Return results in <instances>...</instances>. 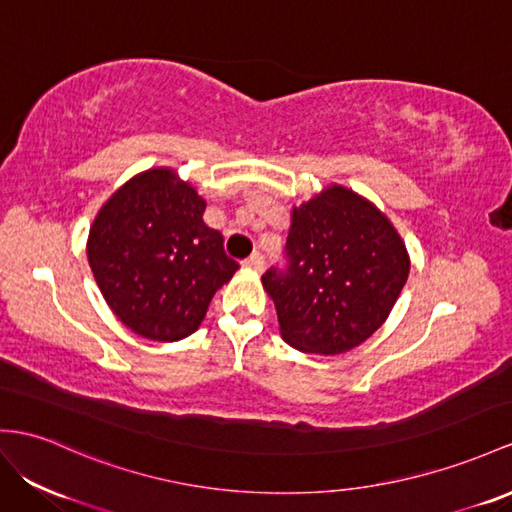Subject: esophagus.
Instances as JSON below:
<instances>
[{
	"mask_svg": "<svg viewBox=\"0 0 512 512\" xmlns=\"http://www.w3.org/2000/svg\"><path fill=\"white\" fill-rule=\"evenodd\" d=\"M264 264H266V259L259 251H255L251 257L244 259V266L251 268V270H261V268H264Z\"/></svg>",
	"mask_w": 512,
	"mask_h": 512,
	"instance_id": "obj_1",
	"label": "esophagus"
}]
</instances>
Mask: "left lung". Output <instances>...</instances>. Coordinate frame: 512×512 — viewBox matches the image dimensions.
<instances>
[{
  "label": "left lung",
  "instance_id": "1",
  "mask_svg": "<svg viewBox=\"0 0 512 512\" xmlns=\"http://www.w3.org/2000/svg\"><path fill=\"white\" fill-rule=\"evenodd\" d=\"M285 255L261 283L285 342L316 355H342L381 329L411 270L389 218L337 183L292 209Z\"/></svg>",
  "mask_w": 512,
  "mask_h": 512
}]
</instances>
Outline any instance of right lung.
Returning <instances> with one entry per match:
<instances>
[{
	"instance_id": "obj_1",
	"label": "right lung",
	"mask_w": 512,
	"mask_h": 512,
	"mask_svg": "<svg viewBox=\"0 0 512 512\" xmlns=\"http://www.w3.org/2000/svg\"><path fill=\"white\" fill-rule=\"evenodd\" d=\"M203 212L205 201L173 168L131 177L99 209L88 264L114 316L136 335L153 342L188 337L240 268Z\"/></svg>"
}]
</instances>
